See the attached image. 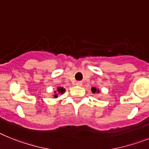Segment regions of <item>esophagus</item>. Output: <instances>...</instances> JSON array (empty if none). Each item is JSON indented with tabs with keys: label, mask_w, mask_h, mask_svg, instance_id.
Listing matches in <instances>:
<instances>
[{
	"label": "esophagus",
	"mask_w": 149,
	"mask_h": 149,
	"mask_svg": "<svg viewBox=\"0 0 149 149\" xmlns=\"http://www.w3.org/2000/svg\"><path fill=\"white\" fill-rule=\"evenodd\" d=\"M76 85H82V82H76Z\"/></svg>",
	"instance_id": "esophagus-1"
}]
</instances>
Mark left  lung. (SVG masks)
I'll return each mask as SVG.
<instances>
[{"label":"left lung","mask_w":149,"mask_h":149,"mask_svg":"<svg viewBox=\"0 0 149 149\" xmlns=\"http://www.w3.org/2000/svg\"><path fill=\"white\" fill-rule=\"evenodd\" d=\"M91 91H92V92L94 93H96V92H97V93H99V90H98V89H97L96 88H94L93 87L92 88H91Z\"/></svg>","instance_id":"1"}]
</instances>
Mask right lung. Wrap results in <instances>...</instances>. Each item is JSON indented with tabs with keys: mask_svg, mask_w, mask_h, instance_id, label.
Returning <instances> with one entry per match:
<instances>
[{
	"mask_svg": "<svg viewBox=\"0 0 149 149\" xmlns=\"http://www.w3.org/2000/svg\"><path fill=\"white\" fill-rule=\"evenodd\" d=\"M58 92L56 93V91H55V93L56 94H55V96H54V97H58V94H64V92L65 91V89L63 87H58Z\"/></svg>",
	"mask_w": 149,
	"mask_h": 149,
	"instance_id": "obj_1",
	"label": "right lung"
}]
</instances>
